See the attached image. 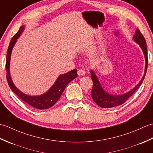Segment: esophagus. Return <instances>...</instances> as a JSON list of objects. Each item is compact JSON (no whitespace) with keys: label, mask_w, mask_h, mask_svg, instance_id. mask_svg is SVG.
Returning <instances> with one entry per match:
<instances>
[{"label":"esophagus","mask_w":153,"mask_h":153,"mask_svg":"<svg viewBox=\"0 0 153 153\" xmlns=\"http://www.w3.org/2000/svg\"><path fill=\"white\" fill-rule=\"evenodd\" d=\"M85 74H86V72H85V71H84V69H81L78 70V74H79V76H83Z\"/></svg>","instance_id":"obj_1"}]
</instances>
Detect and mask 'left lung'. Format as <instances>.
Returning a JSON list of instances; mask_svg holds the SVG:
<instances>
[{
	"label": "left lung",
	"mask_w": 153,
	"mask_h": 153,
	"mask_svg": "<svg viewBox=\"0 0 153 153\" xmlns=\"http://www.w3.org/2000/svg\"><path fill=\"white\" fill-rule=\"evenodd\" d=\"M133 39L135 42H137L140 46L144 53L145 58V69L144 75L137 85L135 86V87H134L131 90L126 94L119 95V96H114V95H111L107 93L103 89L97 77L96 76L94 71H91V79L93 81L94 85L92 90H91V97H92V100H94V102L101 107L111 108L123 104L126 101L129 97H131L134 94V93L138 89V88L141 86V84L143 82L146 73H147L148 65L147 44H146V40L144 36L142 35L139 29H137V30H135V33L134 35Z\"/></svg>",
	"instance_id": "left-lung-1"
}]
</instances>
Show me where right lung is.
<instances>
[{
    "instance_id": "obj_1",
    "label": "right lung",
    "mask_w": 153,
    "mask_h": 153,
    "mask_svg": "<svg viewBox=\"0 0 153 153\" xmlns=\"http://www.w3.org/2000/svg\"><path fill=\"white\" fill-rule=\"evenodd\" d=\"M24 27L25 26H22L18 33L12 37V40H10L6 59V79H7L10 89L24 102L29 104L30 106L38 108V109H47V108L53 106L58 101L67 84L77 76V70L73 69L65 74H61L57 78L53 86L50 88V90L44 94L40 95V96H30L19 91L15 86L12 80L10 73V62L13 47L15 45L17 39L19 38V36L21 35V34L24 30Z\"/></svg>"
}]
</instances>
